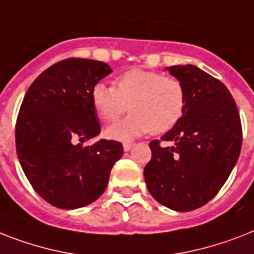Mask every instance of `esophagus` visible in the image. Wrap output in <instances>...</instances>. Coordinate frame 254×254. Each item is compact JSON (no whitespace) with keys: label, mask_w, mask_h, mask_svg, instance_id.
Here are the masks:
<instances>
[{"label":"esophagus","mask_w":254,"mask_h":254,"mask_svg":"<svg viewBox=\"0 0 254 254\" xmlns=\"http://www.w3.org/2000/svg\"><path fill=\"white\" fill-rule=\"evenodd\" d=\"M133 143H124V150L125 151H130L131 148H133Z\"/></svg>","instance_id":"1"}]
</instances>
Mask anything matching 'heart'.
I'll use <instances>...</instances> for the list:
<instances>
[{
  "label": "heart",
  "instance_id": "heart-1",
  "mask_svg": "<svg viewBox=\"0 0 254 254\" xmlns=\"http://www.w3.org/2000/svg\"><path fill=\"white\" fill-rule=\"evenodd\" d=\"M99 117L113 121L130 111V116L109 125L107 137L129 142L152 133L171 130L184 115L187 95L180 80L156 71L131 69L116 79V88L99 82L91 90Z\"/></svg>",
  "mask_w": 254,
  "mask_h": 254
}]
</instances>
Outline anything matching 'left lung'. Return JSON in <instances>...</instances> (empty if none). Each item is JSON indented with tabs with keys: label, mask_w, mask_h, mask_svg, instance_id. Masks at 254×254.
I'll return each mask as SVG.
<instances>
[{
	"label": "left lung",
	"mask_w": 254,
	"mask_h": 254,
	"mask_svg": "<svg viewBox=\"0 0 254 254\" xmlns=\"http://www.w3.org/2000/svg\"><path fill=\"white\" fill-rule=\"evenodd\" d=\"M185 88L181 120L150 143L151 160L143 175L150 194L175 211H191L215 197L227 181L241 150L238 107L220 80L194 65L166 67Z\"/></svg>",
	"instance_id": "1"
}]
</instances>
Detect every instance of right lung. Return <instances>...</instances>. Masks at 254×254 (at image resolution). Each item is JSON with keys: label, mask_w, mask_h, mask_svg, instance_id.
I'll list each match as a JSON object with an SVG mask.
<instances>
[{"label": "right lung", "mask_w": 254, "mask_h": 254, "mask_svg": "<svg viewBox=\"0 0 254 254\" xmlns=\"http://www.w3.org/2000/svg\"><path fill=\"white\" fill-rule=\"evenodd\" d=\"M111 73L102 61L64 60L43 71L24 95L15 127L18 159L38 194L59 209L96 201L123 156L117 141L82 145L100 133L91 90Z\"/></svg>", "instance_id": "right-lung-1"}]
</instances>
